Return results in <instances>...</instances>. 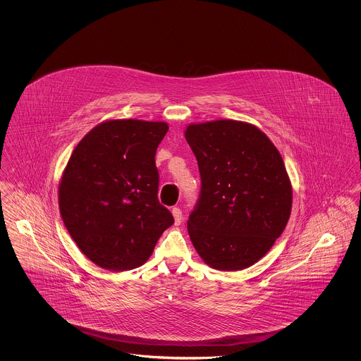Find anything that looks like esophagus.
<instances>
[{"label":"esophagus","instance_id":"1","mask_svg":"<svg viewBox=\"0 0 361 361\" xmlns=\"http://www.w3.org/2000/svg\"><path fill=\"white\" fill-rule=\"evenodd\" d=\"M173 216H174V224H181V221H183V212H181V209L178 208V207H174L172 209Z\"/></svg>","mask_w":361,"mask_h":361}]
</instances>
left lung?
<instances>
[{
    "label": "left lung",
    "instance_id": "left-lung-1",
    "mask_svg": "<svg viewBox=\"0 0 361 361\" xmlns=\"http://www.w3.org/2000/svg\"><path fill=\"white\" fill-rule=\"evenodd\" d=\"M185 137L202 188L188 234L211 268L240 271L264 257L290 219L292 188L275 145L237 121L190 124Z\"/></svg>",
    "mask_w": 361,
    "mask_h": 361
}]
</instances>
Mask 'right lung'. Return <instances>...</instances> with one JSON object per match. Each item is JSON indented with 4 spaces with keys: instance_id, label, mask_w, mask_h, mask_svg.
Wrapping results in <instances>:
<instances>
[{
    "instance_id": "1",
    "label": "right lung",
    "mask_w": 361,
    "mask_h": 361,
    "mask_svg": "<svg viewBox=\"0 0 361 361\" xmlns=\"http://www.w3.org/2000/svg\"><path fill=\"white\" fill-rule=\"evenodd\" d=\"M164 121H109L77 145L59 185V209L71 238L108 271H130L152 256L174 224L158 200L155 153Z\"/></svg>"
}]
</instances>
